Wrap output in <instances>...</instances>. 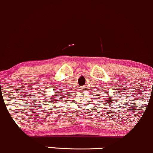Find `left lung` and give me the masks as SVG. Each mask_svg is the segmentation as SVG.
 <instances>
[{"instance_id":"obj_1","label":"left lung","mask_w":153,"mask_h":153,"mask_svg":"<svg viewBox=\"0 0 153 153\" xmlns=\"http://www.w3.org/2000/svg\"><path fill=\"white\" fill-rule=\"evenodd\" d=\"M105 96H107V98H105V100L107 101V102H108V104L110 105H111V104H112V103H113L112 100V96H108V95H105ZM104 104H105V102H104Z\"/></svg>"}]
</instances>
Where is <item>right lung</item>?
<instances>
[{
    "instance_id": "right-lung-1",
    "label": "right lung",
    "mask_w": 153,
    "mask_h": 153,
    "mask_svg": "<svg viewBox=\"0 0 153 153\" xmlns=\"http://www.w3.org/2000/svg\"><path fill=\"white\" fill-rule=\"evenodd\" d=\"M62 97H65V96H62ZM61 97H59V96H53V98H51V101L50 102H58L59 103H60V101H62V98H60Z\"/></svg>"
}]
</instances>
